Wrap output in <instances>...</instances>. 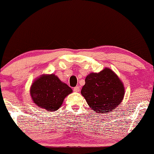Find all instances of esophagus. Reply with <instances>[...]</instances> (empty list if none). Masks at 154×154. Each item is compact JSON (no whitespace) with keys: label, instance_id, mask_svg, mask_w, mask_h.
<instances>
[{"label":"esophagus","instance_id":"34e87169","mask_svg":"<svg viewBox=\"0 0 154 154\" xmlns=\"http://www.w3.org/2000/svg\"><path fill=\"white\" fill-rule=\"evenodd\" d=\"M73 90H74V92H79V90H80V88L79 86L75 87L73 88Z\"/></svg>","mask_w":154,"mask_h":154}]
</instances>
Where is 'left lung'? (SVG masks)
Here are the masks:
<instances>
[{
    "label": "left lung",
    "mask_w": 154,
    "mask_h": 154,
    "mask_svg": "<svg viewBox=\"0 0 154 154\" xmlns=\"http://www.w3.org/2000/svg\"><path fill=\"white\" fill-rule=\"evenodd\" d=\"M85 82L81 93L90 107L97 113H108L123 100V83L110 69L105 68L98 73L91 72Z\"/></svg>",
    "instance_id": "8db88e82"
}]
</instances>
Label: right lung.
<instances>
[{
  "label": "right lung",
  "instance_id": "add662e5",
  "mask_svg": "<svg viewBox=\"0 0 154 154\" xmlns=\"http://www.w3.org/2000/svg\"><path fill=\"white\" fill-rule=\"evenodd\" d=\"M34 103L48 111H57L64 99L72 90L55 75H43L36 79L30 87Z\"/></svg>",
  "mask_w": 154,
  "mask_h": 154
}]
</instances>
